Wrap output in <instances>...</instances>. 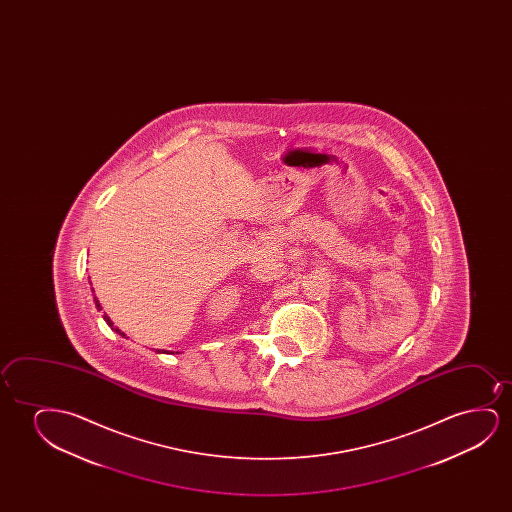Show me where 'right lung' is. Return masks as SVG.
<instances>
[{
	"mask_svg": "<svg viewBox=\"0 0 512 512\" xmlns=\"http://www.w3.org/2000/svg\"><path fill=\"white\" fill-rule=\"evenodd\" d=\"M92 292H94V290H92ZM94 304H96V308H98L99 311V309H101V304H99L98 297H96V295H94ZM103 318H105V322L108 323V327H110L113 332H117L119 336L126 337V334H124V332H122L119 327H115V325H113L112 320H110V316L105 315ZM157 353H159V351H157Z\"/></svg>",
	"mask_w": 512,
	"mask_h": 512,
	"instance_id": "add662e5",
	"label": "right lung"
}]
</instances>
